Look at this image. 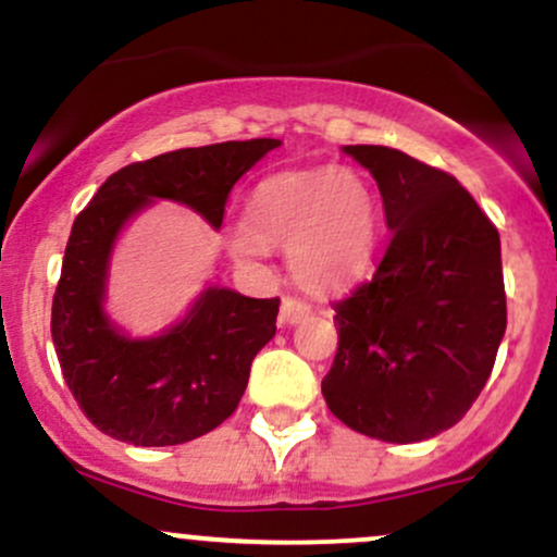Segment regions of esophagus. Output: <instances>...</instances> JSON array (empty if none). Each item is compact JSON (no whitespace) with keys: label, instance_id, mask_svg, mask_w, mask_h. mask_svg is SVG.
Returning a JSON list of instances; mask_svg holds the SVG:
<instances>
[{"label":"esophagus","instance_id":"esophagus-1","mask_svg":"<svg viewBox=\"0 0 557 557\" xmlns=\"http://www.w3.org/2000/svg\"><path fill=\"white\" fill-rule=\"evenodd\" d=\"M309 314L311 307L307 301H301V298H285L283 309H280V320H283L285 325H296V322L307 320Z\"/></svg>","mask_w":557,"mask_h":557}]
</instances>
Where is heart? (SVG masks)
I'll return each instance as SVG.
<instances>
[{
	"mask_svg": "<svg viewBox=\"0 0 557 557\" xmlns=\"http://www.w3.org/2000/svg\"><path fill=\"white\" fill-rule=\"evenodd\" d=\"M375 227V198L357 174L285 171L250 193L248 224L232 227L230 248L243 261L288 248L293 280L309 293H333L368 267Z\"/></svg>",
	"mask_w": 557,
	"mask_h": 557,
	"instance_id": "obj_1",
	"label": "heart"
}]
</instances>
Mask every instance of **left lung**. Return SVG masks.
Here are the masks:
<instances>
[{
  "label": "left lung",
  "instance_id": "1",
  "mask_svg": "<svg viewBox=\"0 0 557 557\" xmlns=\"http://www.w3.org/2000/svg\"><path fill=\"white\" fill-rule=\"evenodd\" d=\"M375 176L391 230L368 283L335 301L330 412L364 436L412 444L479 399L507 325L499 232L455 176L383 145H346Z\"/></svg>",
  "mask_w": 557,
  "mask_h": 557
}]
</instances>
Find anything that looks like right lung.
<instances>
[{"label": "right lung", "instance_id": "obj_1", "mask_svg": "<svg viewBox=\"0 0 557 557\" xmlns=\"http://www.w3.org/2000/svg\"><path fill=\"white\" fill-rule=\"evenodd\" d=\"M277 145L261 137L129 163L73 222L52 298V344L73 399L108 436L134 447L185 444L240 405L250 362L277 330L280 298L209 288L180 325L134 341L102 311L108 259L121 227L156 198L185 203L222 227L235 182Z\"/></svg>", "mask_w": 557, "mask_h": 557}]
</instances>
